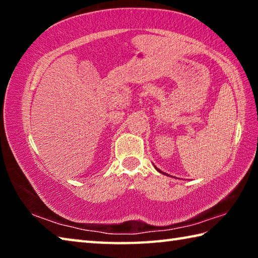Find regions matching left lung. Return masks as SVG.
<instances>
[{
	"instance_id": "obj_1",
	"label": "left lung",
	"mask_w": 258,
	"mask_h": 258,
	"mask_svg": "<svg viewBox=\"0 0 258 258\" xmlns=\"http://www.w3.org/2000/svg\"><path fill=\"white\" fill-rule=\"evenodd\" d=\"M155 168H156V169H157V171H158V172H160V173H161V174H165V175H167V174H166V173H164V172H161V171H160V169H159V168H157V167H156V166H155Z\"/></svg>"
}]
</instances>
